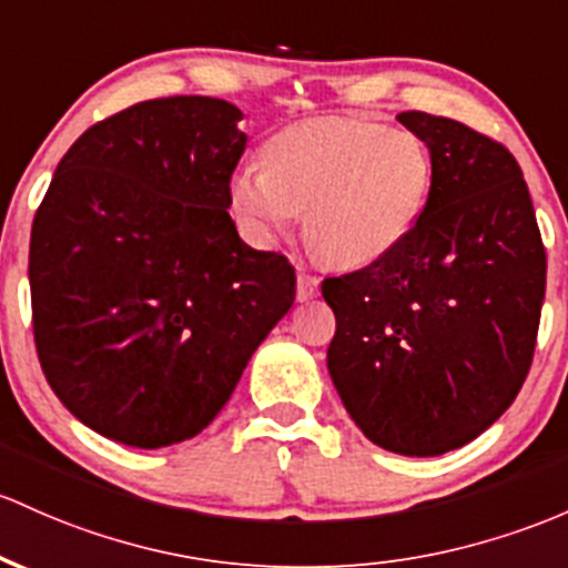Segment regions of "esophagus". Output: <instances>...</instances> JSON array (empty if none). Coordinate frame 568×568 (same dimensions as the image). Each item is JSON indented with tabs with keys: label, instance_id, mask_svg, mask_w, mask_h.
<instances>
[{
	"label": "esophagus",
	"instance_id": "1",
	"mask_svg": "<svg viewBox=\"0 0 568 568\" xmlns=\"http://www.w3.org/2000/svg\"><path fill=\"white\" fill-rule=\"evenodd\" d=\"M317 283H321V280H317L315 274H310L307 270H298L296 272V296L302 298V302L313 298L317 294Z\"/></svg>",
	"mask_w": 568,
	"mask_h": 568
}]
</instances>
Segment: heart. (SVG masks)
Returning a JSON list of instances; mask_svg holds the SVG:
<instances>
[{
	"instance_id": "heart-1",
	"label": "heart",
	"mask_w": 568,
	"mask_h": 568,
	"mask_svg": "<svg viewBox=\"0 0 568 568\" xmlns=\"http://www.w3.org/2000/svg\"><path fill=\"white\" fill-rule=\"evenodd\" d=\"M264 170H236L229 207L255 245L288 234L332 266H364L402 245L428 202L434 164L407 129L361 118H315L272 134Z\"/></svg>"
}]
</instances>
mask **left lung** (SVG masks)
I'll list each match as a JSON object with an SVG mask.
<instances>
[{
	"label": "left lung",
	"instance_id": "obj_1",
	"mask_svg": "<svg viewBox=\"0 0 568 568\" xmlns=\"http://www.w3.org/2000/svg\"><path fill=\"white\" fill-rule=\"evenodd\" d=\"M434 178L383 258L323 280L328 372L355 426L398 456H442L507 413L526 383L547 255L515 155L453 118L402 112Z\"/></svg>",
	"mask_w": 568,
	"mask_h": 568
}]
</instances>
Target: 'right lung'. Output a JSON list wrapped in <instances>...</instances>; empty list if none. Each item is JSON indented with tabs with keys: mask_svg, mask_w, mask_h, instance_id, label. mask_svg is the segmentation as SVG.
Returning a JSON list of instances; mask_svg holds the SVG:
<instances>
[{
	"mask_svg": "<svg viewBox=\"0 0 568 568\" xmlns=\"http://www.w3.org/2000/svg\"><path fill=\"white\" fill-rule=\"evenodd\" d=\"M242 112L213 97L132 104L67 151L31 223V326L53 394L121 445L191 439L291 310L288 258L229 215Z\"/></svg>",
	"mask_w": 568,
	"mask_h": 568,
	"instance_id": "add662e5",
	"label": "right lung"
}]
</instances>
